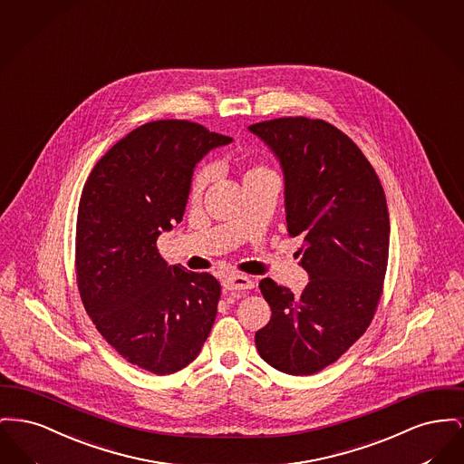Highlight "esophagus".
Wrapping results in <instances>:
<instances>
[{"mask_svg":"<svg viewBox=\"0 0 464 464\" xmlns=\"http://www.w3.org/2000/svg\"><path fill=\"white\" fill-rule=\"evenodd\" d=\"M221 285L225 292H246L255 286V283L246 276H227Z\"/></svg>","mask_w":464,"mask_h":464,"instance_id":"34e87169","label":"esophagus"}]
</instances>
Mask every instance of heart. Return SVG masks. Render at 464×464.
I'll return each mask as SVG.
<instances>
[{
  "label": "heart",
  "instance_id": "obj_1",
  "mask_svg": "<svg viewBox=\"0 0 464 464\" xmlns=\"http://www.w3.org/2000/svg\"><path fill=\"white\" fill-rule=\"evenodd\" d=\"M256 171H267V169H264V168H255V169H251L249 172ZM249 172H247V174H249ZM213 176H215V169H213L211 166L202 168L200 171L197 172L196 176H194V181H192V197H194V198L202 196L204 188L209 185V181L213 179Z\"/></svg>",
  "mask_w": 464,
  "mask_h": 464
}]
</instances>
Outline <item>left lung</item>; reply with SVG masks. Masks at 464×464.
Listing matches in <instances>:
<instances>
[{
	"label": "left lung",
	"mask_w": 464,
	"mask_h": 464,
	"mask_svg": "<svg viewBox=\"0 0 464 464\" xmlns=\"http://www.w3.org/2000/svg\"><path fill=\"white\" fill-rule=\"evenodd\" d=\"M285 174L286 227L302 236L300 295L262 279L272 316L255 334L279 372L313 375L337 362L375 314L390 255L384 188L362 150L324 121L286 117L247 127Z\"/></svg>",
	"instance_id": "obj_1"
}]
</instances>
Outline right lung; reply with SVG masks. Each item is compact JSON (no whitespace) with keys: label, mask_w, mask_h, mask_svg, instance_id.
Returning a JSON list of instances; mask_svg holds the SVG:
<instances>
[{"label":"right lung","mask_w":464,"mask_h":464,"mask_svg":"<svg viewBox=\"0 0 464 464\" xmlns=\"http://www.w3.org/2000/svg\"><path fill=\"white\" fill-rule=\"evenodd\" d=\"M232 138L188 121L129 132L94 166L76 218V281L99 334L129 363L169 375L208 339L220 283L168 266L157 239L183 220L200 159Z\"/></svg>","instance_id":"1"}]
</instances>
